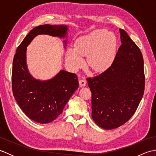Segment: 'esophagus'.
I'll return each mask as SVG.
<instances>
[{
    "label": "esophagus",
    "instance_id": "1",
    "mask_svg": "<svg viewBox=\"0 0 156 156\" xmlns=\"http://www.w3.org/2000/svg\"><path fill=\"white\" fill-rule=\"evenodd\" d=\"M79 84H80L81 87H85L86 84H87V82H86V81L84 80H83V79H81V80H79Z\"/></svg>",
    "mask_w": 156,
    "mask_h": 156
}]
</instances>
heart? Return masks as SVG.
<instances>
[{
  "mask_svg": "<svg viewBox=\"0 0 156 156\" xmlns=\"http://www.w3.org/2000/svg\"><path fill=\"white\" fill-rule=\"evenodd\" d=\"M117 45L115 36L104 29H98L79 37L76 48L70 47L66 53V62L72 69L84 64L82 55L88 54V63L96 71H102L111 64Z\"/></svg>",
  "mask_w": 156,
  "mask_h": 156,
  "instance_id": "obj_1",
  "label": "heart"
}]
</instances>
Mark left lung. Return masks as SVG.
Wrapping results in <instances>:
<instances>
[{"label":"left lung","mask_w":156,"mask_h":156,"mask_svg":"<svg viewBox=\"0 0 156 156\" xmlns=\"http://www.w3.org/2000/svg\"><path fill=\"white\" fill-rule=\"evenodd\" d=\"M119 31L122 44L111 66L87 79L92 92V117L105 129L117 128L128 121L144 93L142 54L126 31Z\"/></svg>","instance_id":"8db88e82"}]
</instances>
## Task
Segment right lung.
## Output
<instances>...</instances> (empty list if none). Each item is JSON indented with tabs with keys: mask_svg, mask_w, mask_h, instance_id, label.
<instances>
[{
	"mask_svg": "<svg viewBox=\"0 0 156 156\" xmlns=\"http://www.w3.org/2000/svg\"><path fill=\"white\" fill-rule=\"evenodd\" d=\"M67 25H43L34 27L16 49L12 62V88L13 95L27 117L39 123H48L62 114L65 105L78 88L75 74L60 70L48 80H37L29 73L26 53L27 47L38 35L65 38ZM65 47L67 40L64 41Z\"/></svg>",
	"mask_w": 156,
	"mask_h": 156,
	"instance_id": "obj_1",
	"label": "right lung"
}]
</instances>
